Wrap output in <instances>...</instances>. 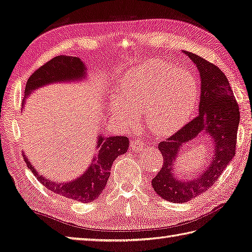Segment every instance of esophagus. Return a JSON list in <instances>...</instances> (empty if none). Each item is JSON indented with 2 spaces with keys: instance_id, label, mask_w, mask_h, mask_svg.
I'll return each mask as SVG.
<instances>
[{
  "instance_id": "1",
  "label": "esophagus",
  "mask_w": 252,
  "mask_h": 252,
  "mask_svg": "<svg viewBox=\"0 0 252 252\" xmlns=\"http://www.w3.org/2000/svg\"><path fill=\"white\" fill-rule=\"evenodd\" d=\"M131 148L133 150H136V151L143 150L145 148V143L140 138H135L131 142Z\"/></svg>"
}]
</instances>
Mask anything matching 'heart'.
<instances>
[{"mask_svg": "<svg viewBox=\"0 0 252 252\" xmlns=\"http://www.w3.org/2000/svg\"><path fill=\"white\" fill-rule=\"evenodd\" d=\"M198 88L193 75L164 61L151 59L127 71L120 80L110 109L122 125L135 126L137 113H145L146 125L158 136L178 131L194 110Z\"/></svg>", "mask_w": 252, "mask_h": 252, "instance_id": "b5f03b06", "label": "heart"}]
</instances>
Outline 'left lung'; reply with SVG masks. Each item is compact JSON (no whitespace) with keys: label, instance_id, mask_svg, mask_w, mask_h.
Listing matches in <instances>:
<instances>
[{"label":"left lung","instance_id":"1","mask_svg":"<svg viewBox=\"0 0 252 252\" xmlns=\"http://www.w3.org/2000/svg\"><path fill=\"white\" fill-rule=\"evenodd\" d=\"M195 64L201 76V101L196 118L191 120L165 142L158 144L163 165L153 179V187L163 200L185 203L208 190L235 156L239 107L224 73L195 54L184 51ZM206 131L214 143V158L206 171L193 181L173 176L174 160L185 143Z\"/></svg>","mask_w":252,"mask_h":252}]
</instances>
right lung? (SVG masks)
Instances as JSON below:
<instances>
[{
  "label": "right lung",
  "instance_id": "obj_1",
  "mask_svg": "<svg viewBox=\"0 0 252 252\" xmlns=\"http://www.w3.org/2000/svg\"><path fill=\"white\" fill-rule=\"evenodd\" d=\"M85 76V64L79 58L58 56L45 63L30 76L26 85V96L36 88L44 85L83 79ZM23 103H25V99ZM127 147L128 138L126 136L104 137L99 135L96 145L97 153L93 158L90 167L78 178L63 184H58L39 176L25 155L23 158H25L28 168L31 169L34 176L47 189L75 201L90 203L96 200L101 194L107 184L113 162L117 159V157L126 154Z\"/></svg>",
  "mask_w": 252,
  "mask_h": 252
}]
</instances>
